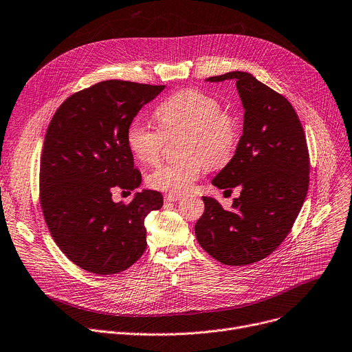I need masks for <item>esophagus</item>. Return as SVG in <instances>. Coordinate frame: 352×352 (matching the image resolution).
<instances>
[{"label":"esophagus","mask_w":352,"mask_h":352,"mask_svg":"<svg viewBox=\"0 0 352 352\" xmlns=\"http://www.w3.org/2000/svg\"><path fill=\"white\" fill-rule=\"evenodd\" d=\"M164 198H166L167 202H177V201H181V199H182V197L178 195V194H167Z\"/></svg>","instance_id":"1"}]
</instances>
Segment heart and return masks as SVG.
I'll use <instances>...</instances> for the list:
<instances>
[{
	"mask_svg": "<svg viewBox=\"0 0 352 352\" xmlns=\"http://www.w3.org/2000/svg\"><path fill=\"white\" fill-rule=\"evenodd\" d=\"M155 114L161 129L140 119L127 126L126 143L133 155L146 166H153L161 157L164 134L185 131L181 144L185 157L162 162L148 174L147 182L154 190L186 192L199 178L205 162L210 168L222 167L238 147L236 119L223 111L219 99L204 90H178L160 103Z\"/></svg>",
	"mask_w": 352,
	"mask_h": 352,
	"instance_id": "1",
	"label": "heart"
}]
</instances>
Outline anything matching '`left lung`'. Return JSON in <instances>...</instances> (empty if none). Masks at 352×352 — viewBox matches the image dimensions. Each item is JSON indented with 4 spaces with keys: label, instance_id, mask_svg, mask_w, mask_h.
<instances>
[{
    "label": "left lung",
    "instance_id": "1",
    "mask_svg": "<svg viewBox=\"0 0 352 352\" xmlns=\"http://www.w3.org/2000/svg\"><path fill=\"white\" fill-rule=\"evenodd\" d=\"M228 79L236 80L245 109L243 134L212 184L242 191L228 210L202 197L195 236L218 262L245 266L265 259L290 233L307 195L310 157L298 116L285 96L239 70L208 78Z\"/></svg>",
    "mask_w": 352,
    "mask_h": 352
}]
</instances>
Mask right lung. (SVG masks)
<instances>
[{"instance_id":"add662e5","label":"right lung","mask_w":352,"mask_h":352,"mask_svg":"<svg viewBox=\"0 0 352 352\" xmlns=\"http://www.w3.org/2000/svg\"><path fill=\"white\" fill-rule=\"evenodd\" d=\"M164 87L99 82L69 96L46 130L39 168L42 214L59 249L86 272L120 273L146 250L144 219L162 206V195L143 190L130 204H116L111 192L142 184L126 130Z\"/></svg>"}]
</instances>
